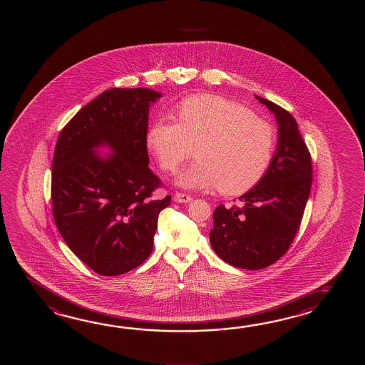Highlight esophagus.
<instances>
[{"mask_svg": "<svg viewBox=\"0 0 365 365\" xmlns=\"http://www.w3.org/2000/svg\"><path fill=\"white\" fill-rule=\"evenodd\" d=\"M173 198H175V201L179 202V203H187V202H190L193 200L189 194L180 193V192L175 194V197H173Z\"/></svg>", "mask_w": 365, "mask_h": 365, "instance_id": "34e87169", "label": "esophagus"}]
</instances>
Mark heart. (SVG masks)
Returning <instances> with one entry per match:
<instances>
[{
	"label": "heart",
	"mask_w": 365,
	"mask_h": 365,
	"mask_svg": "<svg viewBox=\"0 0 365 365\" xmlns=\"http://www.w3.org/2000/svg\"><path fill=\"white\" fill-rule=\"evenodd\" d=\"M176 121L158 120L148 146L163 171L173 172L192 156L197 160L178 176L189 189L215 187L240 194L264 179L277 148V129L239 103L217 95H195L181 101Z\"/></svg>",
	"instance_id": "heart-1"
}]
</instances>
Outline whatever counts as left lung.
Returning <instances> with one entry per match:
<instances>
[{
    "mask_svg": "<svg viewBox=\"0 0 365 365\" xmlns=\"http://www.w3.org/2000/svg\"><path fill=\"white\" fill-rule=\"evenodd\" d=\"M279 125L277 153L253 189L242 194V206L219 205L210 231L211 247L227 264L259 270L287 253L302 225L313 180L312 156L294 116L257 96Z\"/></svg>",
    "mask_w": 365,
    "mask_h": 365,
    "instance_id": "obj_1",
    "label": "left lung"
}]
</instances>
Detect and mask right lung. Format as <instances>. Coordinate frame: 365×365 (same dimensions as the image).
I'll use <instances>...</instances> for the list:
<instances>
[{
  "label": "right lung",
  "mask_w": 365,
  "mask_h": 365,
  "mask_svg": "<svg viewBox=\"0 0 365 365\" xmlns=\"http://www.w3.org/2000/svg\"><path fill=\"white\" fill-rule=\"evenodd\" d=\"M148 88H109L62 128L52 160V212L62 239L93 272L116 277L154 248L159 212L171 195L151 200L162 181L148 168ZM115 151L101 160L93 148Z\"/></svg>",
  "instance_id": "right-lung-1"
}]
</instances>
